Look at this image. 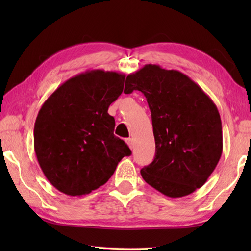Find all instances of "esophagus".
<instances>
[{
    "label": "esophagus",
    "mask_w": 251,
    "mask_h": 251,
    "mask_svg": "<svg viewBox=\"0 0 251 251\" xmlns=\"http://www.w3.org/2000/svg\"><path fill=\"white\" fill-rule=\"evenodd\" d=\"M125 141H126V143H127V145H128V147H129L130 149H134L135 143H134V140H132L131 138H127V139H126Z\"/></svg>",
    "instance_id": "34e87169"
}]
</instances>
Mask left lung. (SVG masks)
I'll list each match as a JSON object with an SVG mask.
<instances>
[{"mask_svg":"<svg viewBox=\"0 0 251 251\" xmlns=\"http://www.w3.org/2000/svg\"><path fill=\"white\" fill-rule=\"evenodd\" d=\"M139 90L151 111L155 157L140 173L173 199L205 184L222 154L219 111L194 81L177 70L146 65L126 78L125 94Z\"/></svg>","mask_w":251,"mask_h":251,"instance_id":"8db88e82","label":"left lung"}]
</instances>
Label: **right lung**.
I'll use <instances>...</instances> for the list:
<instances>
[{"label": "right lung", "mask_w": 251, "mask_h": 251, "mask_svg": "<svg viewBox=\"0 0 251 251\" xmlns=\"http://www.w3.org/2000/svg\"><path fill=\"white\" fill-rule=\"evenodd\" d=\"M125 74L88 70L61 84L41 106L34 124V151L47 180L70 196L98 189L130 155L114 135L110 104L124 88Z\"/></svg>", "instance_id": "right-lung-1"}]
</instances>
